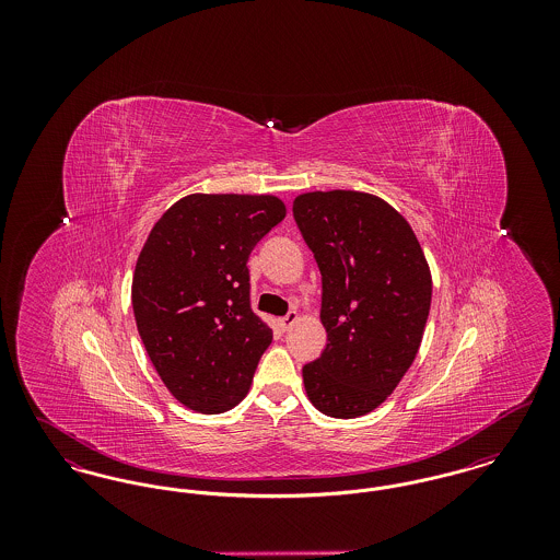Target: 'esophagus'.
I'll use <instances>...</instances> for the list:
<instances>
[{
	"label": "esophagus",
	"mask_w": 560,
	"mask_h": 560,
	"mask_svg": "<svg viewBox=\"0 0 560 560\" xmlns=\"http://www.w3.org/2000/svg\"><path fill=\"white\" fill-rule=\"evenodd\" d=\"M300 320V315L295 313V311H290L283 319L279 320V325H281V329L283 331H288V329H292L293 325Z\"/></svg>",
	"instance_id": "obj_1"
}]
</instances>
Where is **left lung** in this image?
Segmentation results:
<instances>
[{"label":"left lung","instance_id":"left-lung-1","mask_svg":"<svg viewBox=\"0 0 560 560\" xmlns=\"http://www.w3.org/2000/svg\"><path fill=\"white\" fill-rule=\"evenodd\" d=\"M293 218L323 277L327 347L304 365L306 397L329 418L350 420L393 395L427 327L432 275L413 229L382 197L313 190Z\"/></svg>","mask_w":560,"mask_h":560}]
</instances>
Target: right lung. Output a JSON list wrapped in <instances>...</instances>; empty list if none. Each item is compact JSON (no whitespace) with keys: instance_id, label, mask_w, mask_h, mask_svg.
<instances>
[{"instance_id":"1","label":"right lung","mask_w":560,"mask_h":560,"mask_svg":"<svg viewBox=\"0 0 560 560\" xmlns=\"http://www.w3.org/2000/svg\"><path fill=\"white\" fill-rule=\"evenodd\" d=\"M285 213L275 195L192 192L163 212L138 254V334L165 388L197 413L233 409L272 342L249 306L247 258Z\"/></svg>"}]
</instances>
